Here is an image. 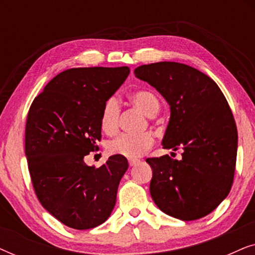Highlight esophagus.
<instances>
[{"instance_id":"34e87169","label":"esophagus","mask_w":255,"mask_h":255,"mask_svg":"<svg viewBox=\"0 0 255 255\" xmlns=\"http://www.w3.org/2000/svg\"><path fill=\"white\" fill-rule=\"evenodd\" d=\"M138 162H139V160H137V159H131V160H128V165H130V167L135 166Z\"/></svg>"}]
</instances>
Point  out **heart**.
Wrapping results in <instances>:
<instances>
[{"label":"heart","mask_w":255,"mask_h":255,"mask_svg":"<svg viewBox=\"0 0 255 255\" xmlns=\"http://www.w3.org/2000/svg\"><path fill=\"white\" fill-rule=\"evenodd\" d=\"M130 101L133 106L139 108L142 113L149 117L155 116L160 109L159 101L154 94L148 90H137L130 95ZM120 103L115 97H110L104 103L101 111L100 125L107 134H114L118 130L120 123ZM153 145V138L149 134L131 135L121 134L107 144V149L110 154L122 155L125 158H139L147 152Z\"/></svg>","instance_id":"b5f03b06"}]
</instances>
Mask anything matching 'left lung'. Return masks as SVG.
Masks as SVG:
<instances>
[{"label": "left lung", "instance_id": "left-lung-1", "mask_svg": "<svg viewBox=\"0 0 255 255\" xmlns=\"http://www.w3.org/2000/svg\"><path fill=\"white\" fill-rule=\"evenodd\" d=\"M134 75L170 106L163 148L183 149L181 160L167 154L146 159L153 201L181 221L204 217L228 196L235 176L238 133L228 101L214 80L180 62L142 65Z\"/></svg>", "mask_w": 255, "mask_h": 255}]
</instances>
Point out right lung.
I'll list each match as a JSON object with an SVG mask.
<instances>
[{
    "label": "right lung",
    "mask_w": 255,
    "mask_h": 255,
    "mask_svg": "<svg viewBox=\"0 0 255 255\" xmlns=\"http://www.w3.org/2000/svg\"><path fill=\"white\" fill-rule=\"evenodd\" d=\"M130 68L83 67L59 73L31 104L25 125V155L41 205L68 228H96L116 204L118 184L128 163L111 155L99 168L83 158L99 148L104 103Z\"/></svg>",
    "instance_id": "1"
}]
</instances>
